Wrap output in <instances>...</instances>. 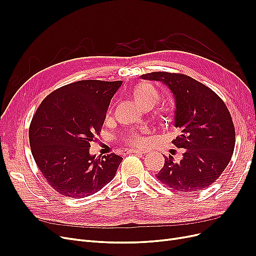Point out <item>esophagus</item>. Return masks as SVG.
<instances>
[{
	"mask_svg": "<svg viewBox=\"0 0 256 256\" xmlns=\"http://www.w3.org/2000/svg\"><path fill=\"white\" fill-rule=\"evenodd\" d=\"M144 154L145 150H128L126 154Z\"/></svg>",
	"mask_w": 256,
	"mask_h": 256,
	"instance_id": "obj_1",
	"label": "esophagus"
}]
</instances>
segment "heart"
<instances>
[{"mask_svg": "<svg viewBox=\"0 0 256 256\" xmlns=\"http://www.w3.org/2000/svg\"><path fill=\"white\" fill-rule=\"evenodd\" d=\"M160 98L158 92L150 85L144 84L138 87V89L135 91V98L138 102V104L141 106L144 102H158ZM124 140L126 142L130 143L134 146H142L145 143V139L142 136V132H130L126 134L124 136Z\"/></svg>", "mask_w": 256, "mask_h": 256, "instance_id": "heart-1", "label": "heart"}]
</instances>
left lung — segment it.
I'll list each match as a JSON object with an SVG mask.
<instances>
[{
	"mask_svg": "<svg viewBox=\"0 0 256 256\" xmlns=\"http://www.w3.org/2000/svg\"><path fill=\"white\" fill-rule=\"evenodd\" d=\"M140 78L160 80L176 100L173 126L180 130L172 143L186 150L180 162L165 156L156 178L180 192H200L216 182L230 162L236 132L224 102L210 88L182 74L156 72Z\"/></svg>",
	"mask_w": 256,
	"mask_h": 256,
	"instance_id": "1",
	"label": "left lung"
}]
</instances>
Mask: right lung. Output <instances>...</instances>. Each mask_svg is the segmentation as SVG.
Segmentation results:
<instances>
[{"instance_id":"obj_1","label":"right lung","mask_w":256,"mask_h":256,"mask_svg":"<svg viewBox=\"0 0 256 256\" xmlns=\"http://www.w3.org/2000/svg\"><path fill=\"white\" fill-rule=\"evenodd\" d=\"M121 85L122 80H78L52 91L39 104L29 128L31 152L58 193L87 197L114 178L122 158L115 154L96 158L89 147Z\"/></svg>"}]
</instances>
